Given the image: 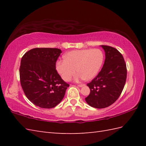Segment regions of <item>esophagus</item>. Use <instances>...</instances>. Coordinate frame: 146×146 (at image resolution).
<instances>
[{"mask_svg": "<svg viewBox=\"0 0 146 146\" xmlns=\"http://www.w3.org/2000/svg\"><path fill=\"white\" fill-rule=\"evenodd\" d=\"M85 85V84H80V85H78V86H79V87H83V86H84Z\"/></svg>", "mask_w": 146, "mask_h": 146, "instance_id": "34e87169", "label": "esophagus"}]
</instances>
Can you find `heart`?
Listing matches in <instances>:
<instances>
[{
    "label": "heart",
    "instance_id": "heart-1",
    "mask_svg": "<svg viewBox=\"0 0 146 146\" xmlns=\"http://www.w3.org/2000/svg\"><path fill=\"white\" fill-rule=\"evenodd\" d=\"M64 61H59L56 68L64 81L75 77L76 81L84 79L91 80L97 75L104 61V54L99 49H83L73 50L64 55Z\"/></svg>",
    "mask_w": 146,
    "mask_h": 146
}]
</instances>
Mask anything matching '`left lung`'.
<instances>
[{"mask_svg": "<svg viewBox=\"0 0 146 146\" xmlns=\"http://www.w3.org/2000/svg\"><path fill=\"white\" fill-rule=\"evenodd\" d=\"M105 54L104 66L98 75L87 84L90 93L85 101L90 106L104 108L119 97L124 87L127 68L120 52L113 47L102 45Z\"/></svg>", "mask_w": 146, "mask_h": 146, "instance_id": "left-lung-1", "label": "left lung"}]
</instances>
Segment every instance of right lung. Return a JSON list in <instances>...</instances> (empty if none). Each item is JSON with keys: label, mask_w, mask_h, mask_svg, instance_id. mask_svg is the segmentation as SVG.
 <instances>
[{"label": "right lung", "mask_w": 146, "mask_h": 146, "mask_svg": "<svg viewBox=\"0 0 146 146\" xmlns=\"http://www.w3.org/2000/svg\"><path fill=\"white\" fill-rule=\"evenodd\" d=\"M61 50L58 48H34L21 61V84L26 97L36 106L51 108L60 103L69 86L56 70Z\"/></svg>", "instance_id": "1"}]
</instances>
